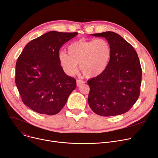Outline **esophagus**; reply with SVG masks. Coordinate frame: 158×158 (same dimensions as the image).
Segmentation results:
<instances>
[{
  "mask_svg": "<svg viewBox=\"0 0 158 158\" xmlns=\"http://www.w3.org/2000/svg\"><path fill=\"white\" fill-rule=\"evenodd\" d=\"M76 82H77V86H79L85 83V81H81V80H79V79H77V80H76Z\"/></svg>",
  "mask_w": 158,
  "mask_h": 158,
  "instance_id": "esophagus-1",
  "label": "esophagus"
}]
</instances>
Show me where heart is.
<instances>
[{
	"label": "heart",
	"instance_id": "heart-1",
	"mask_svg": "<svg viewBox=\"0 0 158 158\" xmlns=\"http://www.w3.org/2000/svg\"><path fill=\"white\" fill-rule=\"evenodd\" d=\"M68 54L61 52L59 60L64 72L72 76L77 70L88 77L102 74L109 64L111 55L110 44L104 39L80 40L74 41L67 48Z\"/></svg>",
	"mask_w": 158,
	"mask_h": 158
}]
</instances>
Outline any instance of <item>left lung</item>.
I'll use <instances>...</instances> for the list:
<instances>
[{
	"label": "left lung",
	"mask_w": 158,
	"mask_h": 158,
	"mask_svg": "<svg viewBox=\"0 0 158 158\" xmlns=\"http://www.w3.org/2000/svg\"><path fill=\"white\" fill-rule=\"evenodd\" d=\"M90 35L104 38L111 49L105 71L88 81L90 108L104 117L125 113L139 96L142 71L138 54L129 43L114 32Z\"/></svg>",
	"instance_id": "obj_1"
}]
</instances>
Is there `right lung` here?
Here are the masks:
<instances>
[{
    "label": "right lung",
    "instance_id": "add662e5",
    "mask_svg": "<svg viewBox=\"0 0 158 158\" xmlns=\"http://www.w3.org/2000/svg\"><path fill=\"white\" fill-rule=\"evenodd\" d=\"M77 32L50 31L24 47L16 63L15 82L25 105L40 114L59 113L76 81L63 70L59 60L61 46Z\"/></svg>",
    "mask_w": 158,
    "mask_h": 158
}]
</instances>
